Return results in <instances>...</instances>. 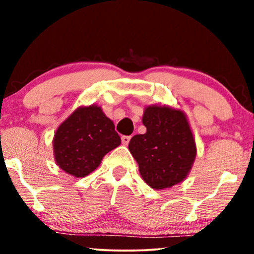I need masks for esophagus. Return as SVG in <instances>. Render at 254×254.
<instances>
[{"label":"esophagus","mask_w":254,"mask_h":254,"mask_svg":"<svg viewBox=\"0 0 254 254\" xmlns=\"http://www.w3.org/2000/svg\"><path fill=\"white\" fill-rule=\"evenodd\" d=\"M130 139H131V136H122V143L124 145H127L129 144Z\"/></svg>","instance_id":"obj_1"}]
</instances>
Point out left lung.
<instances>
[{
	"mask_svg": "<svg viewBox=\"0 0 254 254\" xmlns=\"http://www.w3.org/2000/svg\"><path fill=\"white\" fill-rule=\"evenodd\" d=\"M142 123L147 132L135 135L129 143L142 179L155 190L182 183L197 154L185 113L170 106L151 105L144 109Z\"/></svg>",
	"mask_w": 254,
	"mask_h": 254,
	"instance_id": "1",
	"label": "left lung"
}]
</instances>
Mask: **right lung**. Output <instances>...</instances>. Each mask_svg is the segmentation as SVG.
<instances>
[{"mask_svg":"<svg viewBox=\"0 0 254 254\" xmlns=\"http://www.w3.org/2000/svg\"><path fill=\"white\" fill-rule=\"evenodd\" d=\"M121 144L115 124L97 105L78 107L54 137V155L61 170L83 178L97 170L103 157Z\"/></svg>","mask_w":254,"mask_h":254,"instance_id":"obj_1","label":"right lung"}]
</instances>
